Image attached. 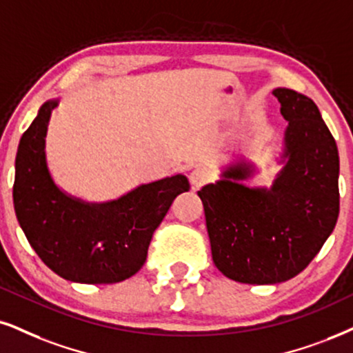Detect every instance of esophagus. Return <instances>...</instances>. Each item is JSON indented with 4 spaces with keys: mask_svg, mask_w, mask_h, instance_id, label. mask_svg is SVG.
I'll return each instance as SVG.
<instances>
[{
    "mask_svg": "<svg viewBox=\"0 0 353 353\" xmlns=\"http://www.w3.org/2000/svg\"><path fill=\"white\" fill-rule=\"evenodd\" d=\"M210 181H211L210 170H206V168H203V167H196V168L193 170V172L190 173V183H191V186H193L194 190L201 188L203 185L210 183Z\"/></svg>",
    "mask_w": 353,
    "mask_h": 353,
    "instance_id": "esophagus-1",
    "label": "esophagus"
}]
</instances>
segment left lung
I'll return each mask as SVG.
<instances>
[{
	"label": "left lung",
	"mask_w": 353,
	"mask_h": 353,
	"mask_svg": "<svg viewBox=\"0 0 353 353\" xmlns=\"http://www.w3.org/2000/svg\"><path fill=\"white\" fill-rule=\"evenodd\" d=\"M288 121L281 172L272 188H249L254 163L239 160L223 180L198 191L212 262L223 275L273 285L301 273L332 234L339 217V150L316 103L276 88Z\"/></svg>",
	"instance_id": "left-lung-1"
}]
</instances>
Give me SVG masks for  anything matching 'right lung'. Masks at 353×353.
Returning a JSON list of instances; mask_svg holds the SVG:
<instances>
[{"label":"right lung","instance_id":"right-lung-1","mask_svg":"<svg viewBox=\"0 0 353 353\" xmlns=\"http://www.w3.org/2000/svg\"><path fill=\"white\" fill-rule=\"evenodd\" d=\"M59 99L43 103L19 141L12 201L17 223L36 254L57 275L77 283H117L145 263L152 236L173 199L190 190L175 175L141 185L119 199L86 203L52 180L46 136Z\"/></svg>","mask_w":353,"mask_h":353}]
</instances>
